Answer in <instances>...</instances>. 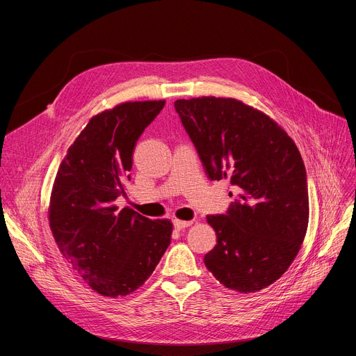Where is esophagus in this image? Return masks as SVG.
<instances>
[{
  "instance_id": "esophagus-1",
  "label": "esophagus",
  "mask_w": 356,
  "mask_h": 356,
  "mask_svg": "<svg viewBox=\"0 0 356 356\" xmlns=\"http://www.w3.org/2000/svg\"><path fill=\"white\" fill-rule=\"evenodd\" d=\"M173 225H175V228H176L177 231H181V229H184V228L191 227V225H192V220H180V219H175V220H173Z\"/></svg>"
}]
</instances>
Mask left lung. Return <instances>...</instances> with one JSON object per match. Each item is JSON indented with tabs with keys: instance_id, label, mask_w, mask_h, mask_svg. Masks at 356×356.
<instances>
[{
	"instance_id": "8db88e82",
	"label": "left lung",
	"mask_w": 356,
	"mask_h": 356,
	"mask_svg": "<svg viewBox=\"0 0 356 356\" xmlns=\"http://www.w3.org/2000/svg\"><path fill=\"white\" fill-rule=\"evenodd\" d=\"M175 108L208 177L241 189L225 215L207 216L218 242L204 266L238 293L268 287L287 271L307 231L300 152L275 121L238 99H177Z\"/></svg>"
}]
</instances>
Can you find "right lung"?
<instances>
[{
	"label": "right lung",
	"mask_w": 356,
	"mask_h": 356,
	"mask_svg": "<svg viewBox=\"0 0 356 356\" xmlns=\"http://www.w3.org/2000/svg\"><path fill=\"white\" fill-rule=\"evenodd\" d=\"M165 101L124 102L92 117L56 175L49 223L63 258L105 297L134 293L153 274L172 241L173 223L118 209L143 131Z\"/></svg>",
	"instance_id": "right-lung-1"
}]
</instances>
